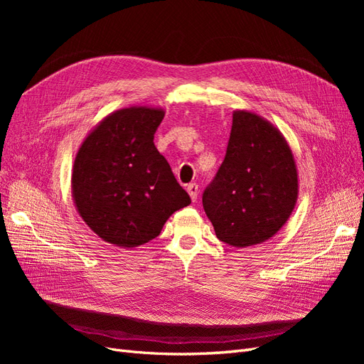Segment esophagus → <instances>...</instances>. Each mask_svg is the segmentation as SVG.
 <instances>
[{
	"mask_svg": "<svg viewBox=\"0 0 364 364\" xmlns=\"http://www.w3.org/2000/svg\"><path fill=\"white\" fill-rule=\"evenodd\" d=\"M186 191H188V194H190V197H191V200L196 202L197 194H199V186H197L196 183H190L188 186H186Z\"/></svg>",
	"mask_w": 364,
	"mask_h": 364,
	"instance_id": "1",
	"label": "esophagus"
}]
</instances>
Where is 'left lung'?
<instances>
[{"label": "left lung", "instance_id": "left-lung-1", "mask_svg": "<svg viewBox=\"0 0 364 364\" xmlns=\"http://www.w3.org/2000/svg\"><path fill=\"white\" fill-rule=\"evenodd\" d=\"M297 194L299 174L281 130L237 109L225 161L202 197L217 238L234 247L264 243L287 223Z\"/></svg>", "mask_w": 364, "mask_h": 364}]
</instances>
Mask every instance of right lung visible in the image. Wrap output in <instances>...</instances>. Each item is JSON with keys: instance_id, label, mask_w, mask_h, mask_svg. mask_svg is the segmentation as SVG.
<instances>
[{"instance_id": "add662e5", "label": "right lung", "mask_w": 364, "mask_h": 364, "mask_svg": "<svg viewBox=\"0 0 364 364\" xmlns=\"http://www.w3.org/2000/svg\"><path fill=\"white\" fill-rule=\"evenodd\" d=\"M164 115L162 107L118 109L87 134L75 153V209L109 245H146L161 234L173 213L191 203L153 142Z\"/></svg>"}]
</instances>
